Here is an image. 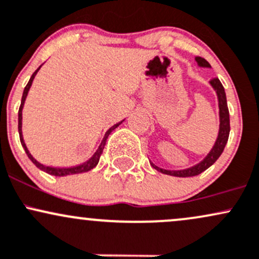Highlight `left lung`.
I'll return each mask as SVG.
<instances>
[{"label":"left lung","instance_id":"8db88e82","mask_svg":"<svg viewBox=\"0 0 259 259\" xmlns=\"http://www.w3.org/2000/svg\"><path fill=\"white\" fill-rule=\"evenodd\" d=\"M196 62L199 67L203 68H210V65L207 60L202 59V57H196ZM210 85L213 87V89L217 93L218 97V103H219V133H218V138L215 141V144L211 148L210 152L208 153V155L203 159L202 161L198 162L197 165H194L192 167L184 168V170H165L156 165H154L153 162H150V165L158 170L159 172L165 174V175L170 176H176V177H191V176H197L199 174H202L203 171L207 170L208 167H210L211 165L215 162L219 156L222 155L224 148H225L226 143H228L229 139V133H230V117H229V109H228V103H226V94L224 91V87L222 82H220L218 78H213L210 80Z\"/></svg>","mask_w":259,"mask_h":259}]
</instances>
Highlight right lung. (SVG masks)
<instances>
[{
	"instance_id": "1",
	"label": "right lung",
	"mask_w": 259,
	"mask_h": 259,
	"mask_svg": "<svg viewBox=\"0 0 259 259\" xmlns=\"http://www.w3.org/2000/svg\"><path fill=\"white\" fill-rule=\"evenodd\" d=\"M40 67H41V66H40ZM40 67L36 69L35 72H34L33 75H31L30 79H29V82H28V84H27V87H25V88H24V92H23L22 103H20V107H19V111H18V131H19L20 143H22L23 148H24V150H25V153H27L28 158L30 159L31 161H33V164L35 165L36 167H39L40 170H42V171H45V172H48L49 175H54V176H67V175H73V174L87 172V171L92 170V168H94L95 166H97L98 162H99V159H100V155H101V154H103L104 147H105V144H106V139H107V137H109V135L112 132V131H114L115 128H117V127L120 126V124L122 123V121L118 122V123L114 124V126H112L111 128L107 131V132L105 133V136H104L103 141H101L100 145H99L98 150H97V152H95L94 154H93V156H92L91 159H89L88 161L83 162V164L78 165V166H73V167H51V166H46V165L40 164V162L37 161L36 159L34 158L33 155H31L30 152H29V150H28L27 145H25V143H24V139H23V133H22V110H23V106H24V101H25V99H27V95H28L29 89H30V87H31V83H33L34 78H35V75H36V73H37V71H39V69H40Z\"/></svg>"
}]
</instances>
